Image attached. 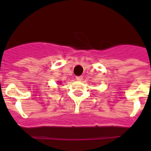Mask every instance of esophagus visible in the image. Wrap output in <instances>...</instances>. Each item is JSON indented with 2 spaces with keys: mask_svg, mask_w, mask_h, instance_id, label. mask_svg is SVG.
I'll return each instance as SVG.
<instances>
[{
  "mask_svg": "<svg viewBox=\"0 0 151 151\" xmlns=\"http://www.w3.org/2000/svg\"><path fill=\"white\" fill-rule=\"evenodd\" d=\"M82 78H83V76H79L76 77V79L78 80V81H82Z\"/></svg>",
  "mask_w": 151,
  "mask_h": 151,
  "instance_id": "34e87169",
  "label": "esophagus"
}]
</instances>
